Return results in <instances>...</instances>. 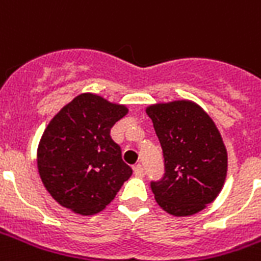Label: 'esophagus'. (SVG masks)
Here are the masks:
<instances>
[{"label": "esophagus", "mask_w": 261, "mask_h": 261, "mask_svg": "<svg viewBox=\"0 0 261 261\" xmlns=\"http://www.w3.org/2000/svg\"><path fill=\"white\" fill-rule=\"evenodd\" d=\"M134 175H136L137 177H144V176H145V170L142 168V165H136V166H134Z\"/></svg>", "instance_id": "34e87169"}]
</instances>
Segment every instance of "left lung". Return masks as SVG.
Instances as JSON below:
<instances>
[{
  "label": "left lung",
  "mask_w": 261,
  "mask_h": 261,
  "mask_svg": "<svg viewBox=\"0 0 261 261\" xmlns=\"http://www.w3.org/2000/svg\"><path fill=\"white\" fill-rule=\"evenodd\" d=\"M159 138L165 175L151 181L155 200L175 217L193 215L222 190L228 155L213 119L192 100L156 103L147 108Z\"/></svg>",
  "instance_id": "obj_1"
}]
</instances>
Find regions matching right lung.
Wrapping results in <instances>:
<instances>
[{"label": "right lung", "mask_w": 261, "mask_h": 261, "mask_svg": "<svg viewBox=\"0 0 261 261\" xmlns=\"http://www.w3.org/2000/svg\"><path fill=\"white\" fill-rule=\"evenodd\" d=\"M128 112L93 93H81L48 123L37 148V169L60 205L81 215L102 211L133 173L110 128Z\"/></svg>", "instance_id": "obj_1"}]
</instances>
